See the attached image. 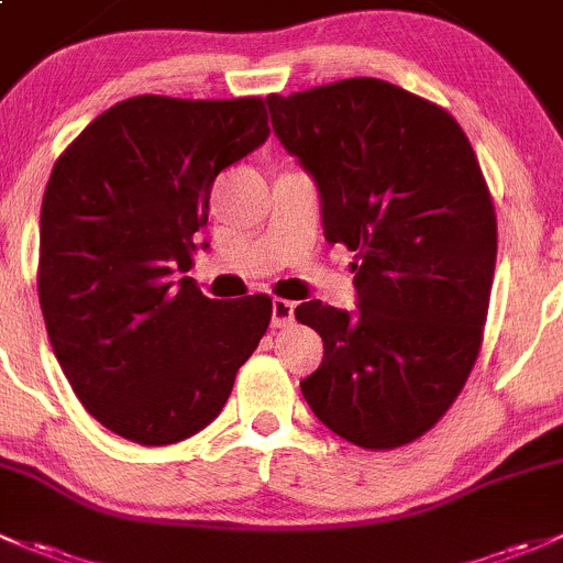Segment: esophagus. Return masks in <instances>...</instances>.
I'll return each instance as SVG.
<instances>
[{
    "instance_id": "1",
    "label": "esophagus",
    "mask_w": 563,
    "mask_h": 563,
    "mask_svg": "<svg viewBox=\"0 0 563 563\" xmlns=\"http://www.w3.org/2000/svg\"><path fill=\"white\" fill-rule=\"evenodd\" d=\"M292 322H295V303L276 298L274 303H271V324H274V328H287V324Z\"/></svg>"
}]
</instances>
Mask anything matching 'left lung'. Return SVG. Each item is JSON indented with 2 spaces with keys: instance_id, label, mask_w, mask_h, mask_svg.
I'll return each instance as SVG.
<instances>
[{
  "instance_id": "obj_1",
  "label": "left lung",
  "mask_w": 563,
  "mask_h": 563,
  "mask_svg": "<svg viewBox=\"0 0 563 563\" xmlns=\"http://www.w3.org/2000/svg\"><path fill=\"white\" fill-rule=\"evenodd\" d=\"M265 102L314 178L324 241L357 252L355 311L295 309L324 346L300 390L335 437L401 448L437 426L479 355L496 268L479 162L448 110L379 78Z\"/></svg>"
}]
</instances>
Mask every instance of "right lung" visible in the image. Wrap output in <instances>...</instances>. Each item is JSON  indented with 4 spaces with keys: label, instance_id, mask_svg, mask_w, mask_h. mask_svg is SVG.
<instances>
[{
    "label": "right lung",
    "instance_id": "right-lung-1",
    "mask_svg": "<svg viewBox=\"0 0 563 563\" xmlns=\"http://www.w3.org/2000/svg\"><path fill=\"white\" fill-rule=\"evenodd\" d=\"M268 135L260 97L143 95L56 159L40 211L43 320L75 396L130 442L202 431L268 330V295L224 303L176 276L192 265L217 176Z\"/></svg>",
    "mask_w": 563,
    "mask_h": 563
}]
</instances>
